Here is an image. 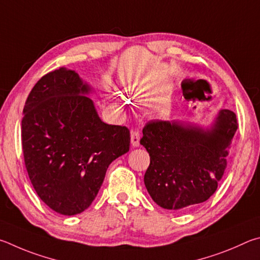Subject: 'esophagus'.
Wrapping results in <instances>:
<instances>
[{
	"label": "esophagus",
	"instance_id": "obj_1",
	"mask_svg": "<svg viewBox=\"0 0 260 260\" xmlns=\"http://www.w3.org/2000/svg\"><path fill=\"white\" fill-rule=\"evenodd\" d=\"M140 134L138 131H133L131 133V145H133L134 147H139L140 145Z\"/></svg>",
	"mask_w": 260,
	"mask_h": 260
}]
</instances>
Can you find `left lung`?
I'll use <instances>...</instances> for the list:
<instances>
[{"label":"left lung","instance_id":"obj_1","mask_svg":"<svg viewBox=\"0 0 260 260\" xmlns=\"http://www.w3.org/2000/svg\"><path fill=\"white\" fill-rule=\"evenodd\" d=\"M238 125L230 109H220L209 127L176 120L148 122L140 144L151 157L144 183L153 201L175 211L207 201L224 176Z\"/></svg>","mask_w":260,"mask_h":260}]
</instances>
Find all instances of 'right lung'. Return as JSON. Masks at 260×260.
I'll return each instance as SVG.
<instances>
[{
    "label": "right lung",
    "mask_w": 260,
    "mask_h": 260,
    "mask_svg": "<svg viewBox=\"0 0 260 260\" xmlns=\"http://www.w3.org/2000/svg\"><path fill=\"white\" fill-rule=\"evenodd\" d=\"M91 86L65 67L31 89L21 121L22 153L40 199L60 215L90 207L107 168L129 152L130 131L100 120Z\"/></svg>",
    "instance_id": "right-lung-1"
}]
</instances>
